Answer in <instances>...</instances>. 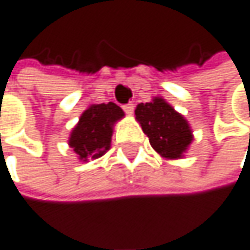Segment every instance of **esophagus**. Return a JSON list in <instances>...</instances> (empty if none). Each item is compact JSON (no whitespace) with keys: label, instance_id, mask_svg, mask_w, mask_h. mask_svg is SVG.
Returning a JSON list of instances; mask_svg holds the SVG:
<instances>
[{"label":"esophagus","instance_id":"obj_1","mask_svg":"<svg viewBox=\"0 0 250 250\" xmlns=\"http://www.w3.org/2000/svg\"><path fill=\"white\" fill-rule=\"evenodd\" d=\"M123 109H124V112H126V114L132 115L133 111H135V104H133V102H129V104H126V105H123Z\"/></svg>","mask_w":250,"mask_h":250}]
</instances>
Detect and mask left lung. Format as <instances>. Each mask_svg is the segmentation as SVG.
<instances>
[{"mask_svg":"<svg viewBox=\"0 0 250 250\" xmlns=\"http://www.w3.org/2000/svg\"><path fill=\"white\" fill-rule=\"evenodd\" d=\"M136 118L142 124L144 133L149 138L151 146L163 157L180 158L192 142V132L188 121L163 98L136 106Z\"/></svg>","mask_w":250,"mask_h":250,"instance_id":"left-lung-1","label":"left lung"}]
</instances>
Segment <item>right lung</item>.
<instances>
[{"mask_svg": "<svg viewBox=\"0 0 250 250\" xmlns=\"http://www.w3.org/2000/svg\"><path fill=\"white\" fill-rule=\"evenodd\" d=\"M123 115V109L114 102L92 105L82 114L68 141L80 160L102 157L109 149L112 124Z\"/></svg>", "mask_w": 250, "mask_h": 250, "instance_id": "1", "label": "right lung"}]
</instances>
